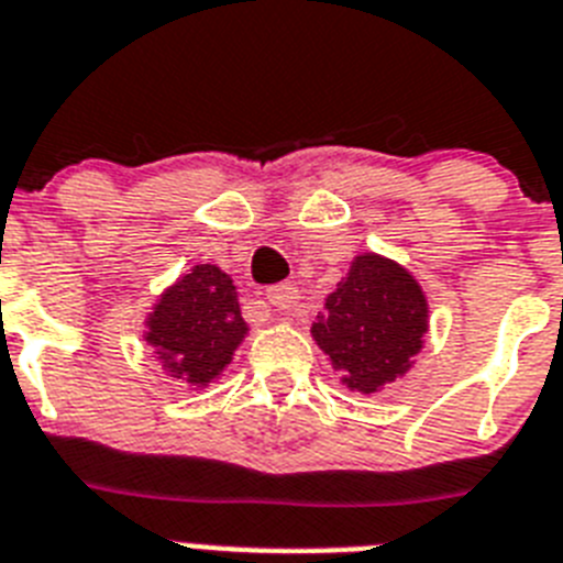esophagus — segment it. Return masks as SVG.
Segmentation results:
<instances>
[{"instance_id":"1","label":"esophagus","mask_w":563,"mask_h":563,"mask_svg":"<svg viewBox=\"0 0 563 563\" xmlns=\"http://www.w3.org/2000/svg\"><path fill=\"white\" fill-rule=\"evenodd\" d=\"M266 300L274 309L289 311L295 309L297 300H300V291H297V286H291V283H280V286H272V289L266 291Z\"/></svg>"}]
</instances>
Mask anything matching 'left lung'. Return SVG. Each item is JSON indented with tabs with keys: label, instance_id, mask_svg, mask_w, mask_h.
<instances>
[{
	"label": "left lung",
	"instance_id": "1",
	"mask_svg": "<svg viewBox=\"0 0 563 563\" xmlns=\"http://www.w3.org/2000/svg\"><path fill=\"white\" fill-rule=\"evenodd\" d=\"M429 332V303L400 263L357 254L338 289L325 297L311 338L329 354L343 386L375 395L412 369Z\"/></svg>",
	"mask_w": 563,
	"mask_h": 563
}]
</instances>
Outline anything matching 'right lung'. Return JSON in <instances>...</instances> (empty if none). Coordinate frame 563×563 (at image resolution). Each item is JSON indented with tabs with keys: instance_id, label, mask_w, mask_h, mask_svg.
Returning a JSON list of instances; mask_svg holds the SVG:
<instances>
[{
	"instance_id": "1",
	"label": "right lung",
	"mask_w": 563,
	"mask_h": 563,
	"mask_svg": "<svg viewBox=\"0 0 563 563\" xmlns=\"http://www.w3.org/2000/svg\"><path fill=\"white\" fill-rule=\"evenodd\" d=\"M249 334L238 289L223 268L200 263L159 295L145 318L148 346L163 369L194 389H206L231 363Z\"/></svg>"
}]
</instances>
